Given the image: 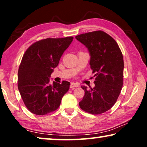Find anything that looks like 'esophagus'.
I'll return each mask as SVG.
<instances>
[{
    "label": "esophagus",
    "instance_id": "1",
    "mask_svg": "<svg viewBox=\"0 0 147 147\" xmlns=\"http://www.w3.org/2000/svg\"><path fill=\"white\" fill-rule=\"evenodd\" d=\"M79 86H80V84L78 83H74V82H72V83H71V85H70V88H73L75 87H78Z\"/></svg>",
    "mask_w": 147,
    "mask_h": 147
}]
</instances>
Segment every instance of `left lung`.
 I'll use <instances>...</instances> for the list:
<instances>
[{
    "instance_id": "1",
    "label": "left lung",
    "mask_w": 147,
    "mask_h": 147,
    "mask_svg": "<svg viewBox=\"0 0 147 147\" xmlns=\"http://www.w3.org/2000/svg\"><path fill=\"white\" fill-rule=\"evenodd\" d=\"M88 48L90 65L95 73V86L85 92L80 107L92 114L108 111L116 103L123 85V56L115 40L102 31L89 32L76 36Z\"/></svg>"
}]
</instances>
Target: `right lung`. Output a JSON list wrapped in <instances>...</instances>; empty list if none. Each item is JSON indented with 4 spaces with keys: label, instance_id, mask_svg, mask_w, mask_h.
<instances>
[{
    "label": "right lung",
    "instance_id": "right-lung-1",
    "mask_svg": "<svg viewBox=\"0 0 147 147\" xmlns=\"http://www.w3.org/2000/svg\"><path fill=\"white\" fill-rule=\"evenodd\" d=\"M73 37L47 38L30 46L24 53L18 71V89L27 109L45 115L59 108L70 83L49 84L51 74L73 41Z\"/></svg>",
    "mask_w": 147,
    "mask_h": 147
}]
</instances>
